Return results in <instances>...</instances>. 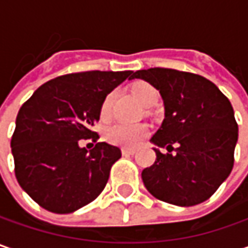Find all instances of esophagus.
<instances>
[{"mask_svg":"<svg viewBox=\"0 0 248 248\" xmlns=\"http://www.w3.org/2000/svg\"><path fill=\"white\" fill-rule=\"evenodd\" d=\"M121 153H123L124 156H131V155H135V153H137V150H135V149L123 148L121 149Z\"/></svg>","mask_w":248,"mask_h":248,"instance_id":"34e87169","label":"esophagus"}]
</instances>
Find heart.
Returning <instances> with one entry per match:
<instances>
[{"instance_id":"obj_1","label":"heart","mask_w":248,"mask_h":248,"mask_svg":"<svg viewBox=\"0 0 248 248\" xmlns=\"http://www.w3.org/2000/svg\"><path fill=\"white\" fill-rule=\"evenodd\" d=\"M132 96L138 100L142 106L157 100V91L155 90L148 82H137L132 87ZM113 102V93H109L102 106H100V116L103 119L109 117ZM148 135V125L146 124H128V123H114L109 125L105 131V137L110 143L120 145V146H137L142 139Z\"/></svg>"}]
</instances>
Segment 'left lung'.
Instances as JSON below:
<instances>
[{
	"label": "left lung",
	"instance_id": "8db88e82",
	"mask_svg": "<svg viewBox=\"0 0 248 248\" xmlns=\"http://www.w3.org/2000/svg\"><path fill=\"white\" fill-rule=\"evenodd\" d=\"M132 78L158 90L166 110L152 142L168 153L155 148V164L142 171L146 189L170 204L203 203L233 168L237 123L231 102L214 82L193 73L153 67Z\"/></svg>",
	"mask_w": 248,
	"mask_h": 248
}]
</instances>
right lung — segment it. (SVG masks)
I'll return each instance as SVG.
<instances>
[{"label":"right lung","mask_w":248,"mask_h":248,"mask_svg":"<svg viewBox=\"0 0 248 248\" xmlns=\"http://www.w3.org/2000/svg\"><path fill=\"white\" fill-rule=\"evenodd\" d=\"M132 72L72 73L43 84L22 105L11 139L15 175L24 192L43 208L69 214L102 193L121 150L106 142L80 148L81 139L98 140L106 95Z\"/></svg>","instance_id":"obj_1"}]
</instances>
